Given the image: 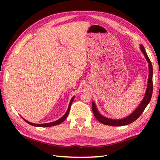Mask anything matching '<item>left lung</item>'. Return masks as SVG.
I'll list each match as a JSON object with an SVG mask.
<instances>
[{
  "mask_svg": "<svg viewBox=\"0 0 160 160\" xmlns=\"http://www.w3.org/2000/svg\"><path fill=\"white\" fill-rule=\"evenodd\" d=\"M140 49L142 53L144 54L146 60L148 63V84H147V88L146 90V93L144 96L143 100H142L140 104L138 105V107L132 112L127 117L122 119H111L108 118L107 117H104V115H102L99 111L98 110L97 107L94 102L93 101L92 102V110L93 112V114L97 120L99 121L101 123H102L105 125H109V126H115V127H120V126H124L127 125L133 122L135 120H136L140 116L141 114L142 113L145 109V108L147 107L148 103L150 102L152 94V64L150 59L147 56V53L146 52L144 46L142 45H140Z\"/></svg>",
  "mask_w": 160,
  "mask_h": 160,
  "instance_id": "obj_1",
  "label": "left lung"
}]
</instances>
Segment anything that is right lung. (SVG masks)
Returning a JSON list of instances; mask_svg holds the SVG:
<instances>
[{
	"label": "right lung",
	"instance_id": "right-lung-1",
	"mask_svg": "<svg viewBox=\"0 0 160 160\" xmlns=\"http://www.w3.org/2000/svg\"><path fill=\"white\" fill-rule=\"evenodd\" d=\"M74 98H75V96H73L72 98H71V100H70L69 107H68V108H67V111H66L65 114H64L62 118L58 119V120H56V121L50 122V123H45V124H34V123H32V122H29V121H28V120H26L25 119H24L22 116H21V118L23 119L24 120H25V121L27 122V123H28V124H29L30 125H32V126H33V127H52V126L58 125V124H60V123H62V122H64V120H66V118H67V116H68V114H69V111H70V108H71V104H72L73 101V100H74Z\"/></svg>",
	"mask_w": 160,
	"mask_h": 160
}]
</instances>
